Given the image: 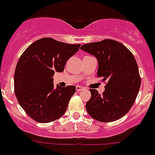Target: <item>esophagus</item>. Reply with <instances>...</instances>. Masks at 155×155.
Segmentation results:
<instances>
[{"instance_id":"obj_1","label":"esophagus","mask_w":155,"mask_h":155,"mask_svg":"<svg viewBox=\"0 0 155 155\" xmlns=\"http://www.w3.org/2000/svg\"><path fill=\"white\" fill-rule=\"evenodd\" d=\"M75 88H76V91H77L78 92L80 91H82V90H84V87H80V86H76V87H75Z\"/></svg>"}]
</instances>
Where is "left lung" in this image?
Here are the masks:
<instances>
[{
	"label": "left lung",
	"mask_w": 155,
	"mask_h": 155,
	"mask_svg": "<svg viewBox=\"0 0 155 155\" xmlns=\"http://www.w3.org/2000/svg\"><path fill=\"white\" fill-rule=\"evenodd\" d=\"M80 49L97 58V77L107 80L102 95L97 90L90 89L91 97L86 103L87 111L101 122L121 118L133 106L141 85L133 54L123 44L112 39L84 44Z\"/></svg>",
	"instance_id": "1"
}]
</instances>
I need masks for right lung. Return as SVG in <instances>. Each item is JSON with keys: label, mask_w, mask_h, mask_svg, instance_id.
<instances>
[{"label": "right lung", "mask_w": 155, "mask_h": 155, "mask_svg": "<svg viewBox=\"0 0 155 155\" xmlns=\"http://www.w3.org/2000/svg\"><path fill=\"white\" fill-rule=\"evenodd\" d=\"M80 47V44L43 38L30 45L19 58L14 75L15 94L34 120L49 123L64 114L75 87L54 88L53 76L64 71L68 60Z\"/></svg>", "instance_id": "1"}]
</instances>
